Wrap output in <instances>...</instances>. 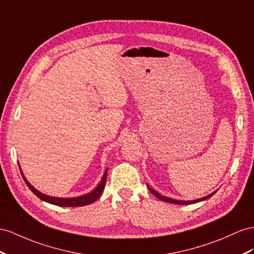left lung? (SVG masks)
Masks as SVG:
<instances>
[{"label":"left lung","instance_id":"left-lung-1","mask_svg":"<svg viewBox=\"0 0 254 254\" xmlns=\"http://www.w3.org/2000/svg\"><path fill=\"white\" fill-rule=\"evenodd\" d=\"M148 187V189H149V191H150L155 197H158L159 199H161V200H163V201H166V203H171V204H177V205H190V204H195V203H198V201H201V200H205V199H207V198H209V197H211L212 195L216 193L217 191H214V192H212L211 194H209V195H207V196H205V197H201V198H197V199H193V200H177V199H174V198H171V197H166V196H163V195H161L160 193H158L157 191H154L152 188H150L149 186H147Z\"/></svg>","mask_w":254,"mask_h":254}]
</instances>
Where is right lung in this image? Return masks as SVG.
<instances>
[{
	"mask_svg": "<svg viewBox=\"0 0 254 254\" xmlns=\"http://www.w3.org/2000/svg\"><path fill=\"white\" fill-rule=\"evenodd\" d=\"M20 168V166H19ZM20 172L22 175V178L25 181V184L29 187V189L33 192L37 197H40L42 200L47 201L49 204L53 205H57V206H61V207H80V206H86L89 204H92L96 199H99V197L101 196V194L105 188V184H106V177H107V170L105 171L103 175V178L100 181V184L97 185V187L93 191H91L90 193H87L84 195H81V196L78 197H70V198H63V197H55V196H49V195L43 194L42 192H40L38 190H36L35 188L32 186L29 181L27 180V178L24 177V175L20 168Z\"/></svg>",
	"mask_w": 254,
	"mask_h": 254,
	"instance_id": "1",
	"label": "right lung"
}]
</instances>
